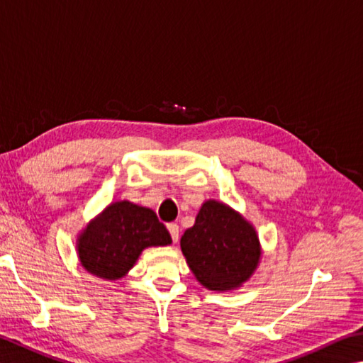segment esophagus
Returning a JSON list of instances; mask_svg holds the SVG:
<instances>
[{
	"instance_id": "esophagus-1",
	"label": "esophagus",
	"mask_w": 363,
	"mask_h": 363,
	"mask_svg": "<svg viewBox=\"0 0 363 363\" xmlns=\"http://www.w3.org/2000/svg\"><path fill=\"white\" fill-rule=\"evenodd\" d=\"M168 232L173 241L177 242V240H179V227H177V223H168Z\"/></svg>"
}]
</instances>
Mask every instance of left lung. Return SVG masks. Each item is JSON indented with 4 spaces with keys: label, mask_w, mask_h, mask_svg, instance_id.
Listing matches in <instances>:
<instances>
[{
    "label": "left lung",
    "mask_w": 363,
    "mask_h": 363,
    "mask_svg": "<svg viewBox=\"0 0 363 363\" xmlns=\"http://www.w3.org/2000/svg\"><path fill=\"white\" fill-rule=\"evenodd\" d=\"M181 250L196 281L214 292L240 289L252 278L262 259L255 227L217 200L201 204L194 227L182 235Z\"/></svg>",
    "instance_id": "8db88e82"
}]
</instances>
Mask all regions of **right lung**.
<instances>
[{"label": "right lung", "mask_w": 363, "mask_h": 363, "mask_svg": "<svg viewBox=\"0 0 363 363\" xmlns=\"http://www.w3.org/2000/svg\"><path fill=\"white\" fill-rule=\"evenodd\" d=\"M171 242L152 209L121 200L108 204L79 232L76 252L85 272L116 281L128 274L144 249Z\"/></svg>", "instance_id": "1"}]
</instances>
